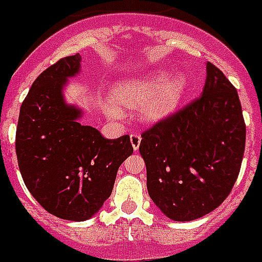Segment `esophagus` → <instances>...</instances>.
Listing matches in <instances>:
<instances>
[{
  "label": "esophagus",
  "instance_id": "esophagus-1",
  "mask_svg": "<svg viewBox=\"0 0 262 262\" xmlns=\"http://www.w3.org/2000/svg\"><path fill=\"white\" fill-rule=\"evenodd\" d=\"M129 140H131V145L134 148V151H137L140 148L141 144V135L140 134H131L129 135Z\"/></svg>",
  "mask_w": 262,
  "mask_h": 262
}]
</instances>
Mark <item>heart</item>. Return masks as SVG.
<instances>
[{
  "instance_id": "obj_1",
  "label": "heart",
  "mask_w": 262,
  "mask_h": 262,
  "mask_svg": "<svg viewBox=\"0 0 262 262\" xmlns=\"http://www.w3.org/2000/svg\"><path fill=\"white\" fill-rule=\"evenodd\" d=\"M187 89L183 75L168 72H154L141 77H131L117 83L111 96L117 104L127 108L141 107V116L145 121L155 122L169 116L182 101ZM107 114L120 116L114 104H107Z\"/></svg>"
}]
</instances>
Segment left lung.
<instances>
[{
	"label": "left lung",
	"instance_id": "1",
	"mask_svg": "<svg viewBox=\"0 0 262 262\" xmlns=\"http://www.w3.org/2000/svg\"><path fill=\"white\" fill-rule=\"evenodd\" d=\"M200 97L142 133L149 198L175 222L203 217L234 186L246 148L237 90L207 62Z\"/></svg>",
	"mask_w": 262,
	"mask_h": 262
}]
</instances>
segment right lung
Returning <instances> with one entry per match:
<instances>
[{"mask_svg":"<svg viewBox=\"0 0 262 262\" xmlns=\"http://www.w3.org/2000/svg\"><path fill=\"white\" fill-rule=\"evenodd\" d=\"M81 56L63 57L42 72L24 100L15 151L28 190L46 211L83 222L110 198L117 170L134 148L128 135L107 140L80 124L83 111L68 104L63 87L80 72Z\"/></svg>","mask_w":262,"mask_h":262,"instance_id":"add662e5","label":"right lung"}]
</instances>
